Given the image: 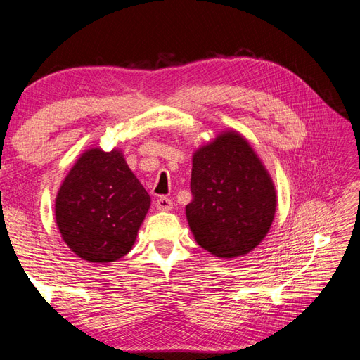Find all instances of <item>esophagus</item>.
I'll return each mask as SVG.
<instances>
[{
    "instance_id": "1",
    "label": "esophagus",
    "mask_w": 360,
    "mask_h": 360,
    "mask_svg": "<svg viewBox=\"0 0 360 360\" xmlns=\"http://www.w3.org/2000/svg\"><path fill=\"white\" fill-rule=\"evenodd\" d=\"M156 207L160 212H168L172 209V201L168 197H159L156 200Z\"/></svg>"
}]
</instances>
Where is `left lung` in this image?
I'll list each match as a JSON object with an SVG mask.
<instances>
[{
  "mask_svg": "<svg viewBox=\"0 0 360 360\" xmlns=\"http://www.w3.org/2000/svg\"><path fill=\"white\" fill-rule=\"evenodd\" d=\"M186 217L197 243L219 258L250 252L270 230L276 192L248 141L226 130L192 158Z\"/></svg>",
  "mask_w": 360,
  "mask_h": 360,
  "instance_id": "8db88e82",
  "label": "left lung"
}]
</instances>
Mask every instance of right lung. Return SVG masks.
I'll return each mask as SVG.
<instances>
[{"mask_svg": "<svg viewBox=\"0 0 360 360\" xmlns=\"http://www.w3.org/2000/svg\"><path fill=\"white\" fill-rule=\"evenodd\" d=\"M150 209V195L123 153L86 150L64 179L56 200L63 240L90 263H110L132 249Z\"/></svg>", "mask_w": 360, "mask_h": 360, "instance_id": "obj_1", "label": "right lung"}]
</instances>
